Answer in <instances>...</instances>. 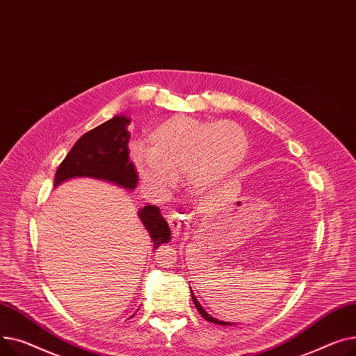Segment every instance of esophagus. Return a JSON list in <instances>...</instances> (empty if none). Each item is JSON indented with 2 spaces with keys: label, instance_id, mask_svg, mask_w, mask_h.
I'll list each match as a JSON object with an SVG mask.
<instances>
[{
  "label": "esophagus",
  "instance_id": "obj_1",
  "mask_svg": "<svg viewBox=\"0 0 356 356\" xmlns=\"http://www.w3.org/2000/svg\"><path fill=\"white\" fill-rule=\"evenodd\" d=\"M168 224H170V227H171V229H172V234H174V236H179V234H181V232H182V224H184L181 214L172 211V213L170 214V217H168Z\"/></svg>",
  "mask_w": 356,
  "mask_h": 356
}]
</instances>
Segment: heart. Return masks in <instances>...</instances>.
I'll list each match as a JSON object with an SVG mask.
<instances>
[{"label":"heart","instance_id":"b5f03b06","mask_svg":"<svg viewBox=\"0 0 356 356\" xmlns=\"http://www.w3.org/2000/svg\"><path fill=\"white\" fill-rule=\"evenodd\" d=\"M148 140L131 145V159L142 184L159 197L181 178L193 193L211 191L238 171L248 154L244 129L229 120L177 115L156 124Z\"/></svg>","mask_w":356,"mask_h":356}]
</instances>
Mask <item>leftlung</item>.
Masks as SVG:
<instances>
[{"instance_id":"8db88e82","label":"left lung","mask_w":356,"mask_h":356,"mask_svg":"<svg viewBox=\"0 0 356 356\" xmlns=\"http://www.w3.org/2000/svg\"><path fill=\"white\" fill-rule=\"evenodd\" d=\"M191 296H193V302H194V305H195V307L198 309V312H200V315L205 319V321H208V322H211V323H217V325H222V326H228V325H233V323H228V322H222V321H218V319H216V318H213L210 313H207L205 310H204V307L200 305V302L197 300V298H195V295L193 293V290H191Z\"/></svg>"}]
</instances>
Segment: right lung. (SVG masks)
Here are the masks:
<instances>
[{
    "label": "right lung",
    "instance_id": "1",
    "mask_svg": "<svg viewBox=\"0 0 356 356\" xmlns=\"http://www.w3.org/2000/svg\"><path fill=\"white\" fill-rule=\"evenodd\" d=\"M129 123L131 118L116 115L79 138L56 171L54 188L73 178H93L134 191L138 174L129 161ZM138 216L155 248L171 240L170 225L156 205L143 207Z\"/></svg>",
    "mask_w": 356,
    "mask_h": 356
}]
</instances>
